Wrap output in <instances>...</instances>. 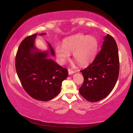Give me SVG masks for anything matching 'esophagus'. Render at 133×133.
Listing matches in <instances>:
<instances>
[{
    "mask_svg": "<svg viewBox=\"0 0 133 133\" xmlns=\"http://www.w3.org/2000/svg\"><path fill=\"white\" fill-rule=\"evenodd\" d=\"M68 72H69V75H72V74H73V73H75V71L72 70L70 69H68Z\"/></svg>",
    "mask_w": 133,
    "mask_h": 133,
    "instance_id": "1",
    "label": "esophagus"
}]
</instances>
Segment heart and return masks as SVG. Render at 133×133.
Returning <instances> with one entry per match:
<instances>
[{"instance_id": "b5f03b06", "label": "heart", "mask_w": 133, "mask_h": 133, "mask_svg": "<svg viewBox=\"0 0 133 133\" xmlns=\"http://www.w3.org/2000/svg\"><path fill=\"white\" fill-rule=\"evenodd\" d=\"M98 40L93 36L82 33L71 36L63 41L62 45L56 44L55 51L60 64H64L70 58V53L80 65H86L93 60L97 52Z\"/></svg>"}]
</instances>
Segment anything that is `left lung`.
Wrapping results in <instances>:
<instances>
[{
    "instance_id": "left-lung-1",
    "label": "left lung",
    "mask_w": 133,
    "mask_h": 133,
    "mask_svg": "<svg viewBox=\"0 0 133 133\" xmlns=\"http://www.w3.org/2000/svg\"><path fill=\"white\" fill-rule=\"evenodd\" d=\"M120 63L117 45L114 38L107 34L102 49L94 61L80 71L84 82L79 93L87 101L96 102L109 95L117 81Z\"/></svg>"
}]
</instances>
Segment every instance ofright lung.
Returning <instances> with one entry per match:
<instances>
[{
    "label": "right lung",
    "mask_w": 133,
    "mask_h": 133,
    "mask_svg": "<svg viewBox=\"0 0 133 133\" xmlns=\"http://www.w3.org/2000/svg\"><path fill=\"white\" fill-rule=\"evenodd\" d=\"M36 36V33L26 37L20 44L15 67L26 93L36 100L47 102L60 93L62 82L68 76V70L48 58L49 52L55 55L50 43H48L49 51L37 50L35 46Z\"/></svg>",
    "instance_id": "add662e5"
}]
</instances>
